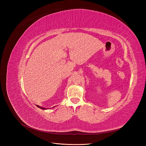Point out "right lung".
Here are the masks:
<instances>
[{
    "instance_id": "right-lung-1",
    "label": "right lung",
    "mask_w": 146,
    "mask_h": 146,
    "mask_svg": "<svg viewBox=\"0 0 146 146\" xmlns=\"http://www.w3.org/2000/svg\"><path fill=\"white\" fill-rule=\"evenodd\" d=\"M37 107H39L40 108H41V109H44V110H45V109H46V108H42V107H39V106H38V105H37Z\"/></svg>"
}]
</instances>
